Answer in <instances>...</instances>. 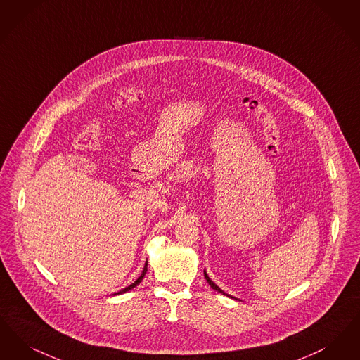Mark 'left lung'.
<instances>
[{
	"label": "left lung",
	"instance_id": "1",
	"mask_svg": "<svg viewBox=\"0 0 360 360\" xmlns=\"http://www.w3.org/2000/svg\"><path fill=\"white\" fill-rule=\"evenodd\" d=\"M204 277H205V280H207V282H208V283H210V286H211V288H212V289H215V290H218V292H219V293H221V295H224V296H229V295H226V293H224V292H223V290H221V289H220L219 286H217V285H215V283H214V282L211 281V278H210V277H208V276H207V273H205V271H204Z\"/></svg>",
	"mask_w": 360,
	"mask_h": 360
}]
</instances>
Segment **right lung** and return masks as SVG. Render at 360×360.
<instances>
[{"mask_svg": "<svg viewBox=\"0 0 360 360\" xmlns=\"http://www.w3.org/2000/svg\"><path fill=\"white\" fill-rule=\"evenodd\" d=\"M146 270H148V261L145 262V266H143V270H142V273H141L140 277L136 280V281L133 282L131 285H129L127 288H125V289H122V290H120L118 293H115V295H121V293H125V292H127V290H130V289H133V288H136L139 283H140L141 281H142V278L145 277V274H146Z\"/></svg>", "mask_w": 360, "mask_h": 360, "instance_id": "right-lung-1", "label": "right lung"}]
</instances>
